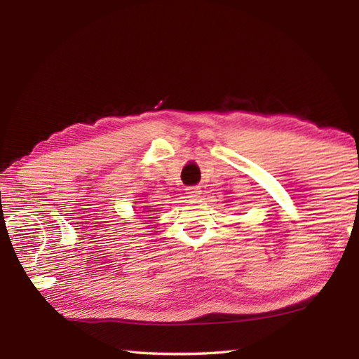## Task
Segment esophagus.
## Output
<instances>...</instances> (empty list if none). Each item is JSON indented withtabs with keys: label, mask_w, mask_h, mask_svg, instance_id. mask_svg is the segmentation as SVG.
Returning a JSON list of instances; mask_svg holds the SVG:
<instances>
[{
	"label": "esophagus",
	"mask_w": 359,
	"mask_h": 359,
	"mask_svg": "<svg viewBox=\"0 0 359 359\" xmlns=\"http://www.w3.org/2000/svg\"><path fill=\"white\" fill-rule=\"evenodd\" d=\"M185 193H187L188 198L196 199V198H199V194H201V188H199V187H190V188H187Z\"/></svg>",
	"instance_id": "1"
}]
</instances>
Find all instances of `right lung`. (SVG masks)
<instances>
[{
	"label": "right lung",
	"mask_w": 359,
	"mask_h": 359,
	"mask_svg": "<svg viewBox=\"0 0 359 359\" xmlns=\"http://www.w3.org/2000/svg\"><path fill=\"white\" fill-rule=\"evenodd\" d=\"M149 208H151V205H142L141 209H149ZM137 209V208H136ZM144 212H151V210H144ZM139 214H141V212H139Z\"/></svg>",
	"instance_id": "right-lung-1"
}]
</instances>
